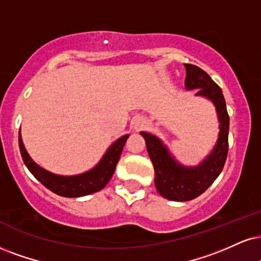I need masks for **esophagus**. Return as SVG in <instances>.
<instances>
[{
	"label": "esophagus",
	"instance_id": "34e87169",
	"mask_svg": "<svg viewBox=\"0 0 261 261\" xmlns=\"http://www.w3.org/2000/svg\"><path fill=\"white\" fill-rule=\"evenodd\" d=\"M146 125V122L145 121H143V120H137V122H136V124H134V128H136V129H141V128H144Z\"/></svg>",
	"mask_w": 261,
	"mask_h": 261
}]
</instances>
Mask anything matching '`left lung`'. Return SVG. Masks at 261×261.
Segmentation results:
<instances>
[{"label": "left lung", "mask_w": 261, "mask_h": 261, "mask_svg": "<svg viewBox=\"0 0 261 261\" xmlns=\"http://www.w3.org/2000/svg\"><path fill=\"white\" fill-rule=\"evenodd\" d=\"M186 89H198L196 95L204 96L213 102L219 120V136L214 149L201 165L184 167L170 156L159 138L140 132L155 168V185L161 196L172 201H190L203 194L224 168L229 151V114L221 88L207 72L192 64H185Z\"/></svg>", "instance_id": "left-lung-1"}]
</instances>
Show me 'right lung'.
Here are the masks:
<instances>
[{
	"instance_id": "1",
	"label": "right lung",
	"mask_w": 261,
	"mask_h": 261,
	"mask_svg": "<svg viewBox=\"0 0 261 261\" xmlns=\"http://www.w3.org/2000/svg\"><path fill=\"white\" fill-rule=\"evenodd\" d=\"M128 137H129V134H125L120 139L116 140L109 147L100 162L94 168L82 173V174L70 176L54 174V173L48 172V170L36 165L25 150L20 132H19V147H20V153L25 166L42 185L46 186L54 194L63 196V197H81V196L94 194V192L100 191L101 189L105 188L109 180L114 175L116 165L120 160L122 150H123Z\"/></svg>"
}]
</instances>
